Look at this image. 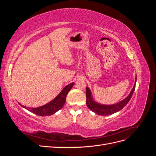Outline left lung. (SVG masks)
I'll return each mask as SVG.
<instances>
[{
  "label": "left lung",
  "mask_w": 156,
  "mask_h": 156,
  "mask_svg": "<svg viewBox=\"0 0 156 156\" xmlns=\"http://www.w3.org/2000/svg\"><path fill=\"white\" fill-rule=\"evenodd\" d=\"M136 81V77L135 78V83L134 86L132 88L131 92L129 93V96L126 97L124 100H122L119 103H115L113 105H101L94 101L92 99V96L91 94V91L88 87L86 88V96H87V105L92 112H94L98 115L102 116H107L120 111L122 109L130 100V99L132 97V95L135 91V84Z\"/></svg>",
  "instance_id": "1"
}]
</instances>
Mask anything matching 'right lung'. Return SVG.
Returning <instances> with one entry per match:
<instances>
[{
	"label": "right lung",
	"mask_w": 156,
	"mask_h": 156,
	"mask_svg": "<svg viewBox=\"0 0 156 156\" xmlns=\"http://www.w3.org/2000/svg\"><path fill=\"white\" fill-rule=\"evenodd\" d=\"M74 84V83H70L68 85L66 86L62 91L60 92L58 95L56 96L54 100L50 101L47 104L36 108H30L27 107L24 105H21V103H19V104L21 105L23 108H26L30 112L34 113V114L39 115L41 116H50L55 114L56 112L59 111L60 108H62L66 102V99L67 94L71 89L72 88Z\"/></svg>",
	"instance_id": "add662e5"
}]
</instances>
